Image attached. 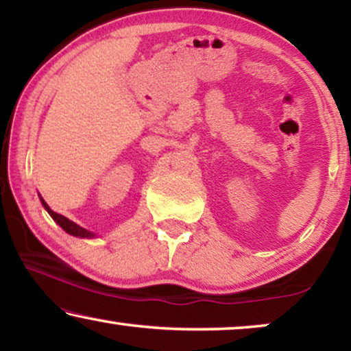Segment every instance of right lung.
I'll return each mask as SVG.
<instances>
[{
    "label": "right lung",
    "mask_w": 351,
    "mask_h": 351,
    "mask_svg": "<svg viewBox=\"0 0 351 351\" xmlns=\"http://www.w3.org/2000/svg\"><path fill=\"white\" fill-rule=\"evenodd\" d=\"M41 203H43V206H45V209L47 210V213H49L51 217L54 219L56 222L59 223L60 227L64 228L66 233L73 234V237H80V238H93V237H94V234L90 233V232H88V230H84L83 227H80V225H76L75 222H71V220H69L66 217H64V215H60V214L54 213V210H52V209L49 208V206L46 204V201H45V199H41Z\"/></svg>",
    "instance_id": "1"
}]
</instances>
